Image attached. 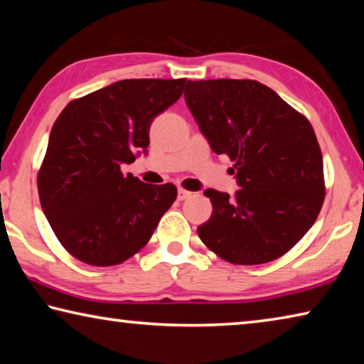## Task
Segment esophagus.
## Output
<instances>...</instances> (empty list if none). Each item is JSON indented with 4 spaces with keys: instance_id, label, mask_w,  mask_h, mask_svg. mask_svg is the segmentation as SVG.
<instances>
[{
    "instance_id": "esophagus-1",
    "label": "esophagus",
    "mask_w": 364,
    "mask_h": 364,
    "mask_svg": "<svg viewBox=\"0 0 364 364\" xmlns=\"http://www.w3.org/2000/svg\"><path fill=\"white\" fill-rule=\"evenodd\" d=\"M191 196V193L189 191H186V189H183V188H180L178 189V200H184V199H188V197Z\"/></svg>"
}]
</instances>
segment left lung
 <instances>
[{"instance_id": "left-lung-1", "label": "left lung", "mask_w": 364, "mask_h": 364, "mask_svg": "<svg viewBox=\"0 0 364 364\" xmlns=\"http://www.w3.org/2000/svg\"><path fill=\"white\" fill-rule=\"evenodd\" d=\"M184 100L215 154L234 162V197L207 189L212 217L200 241L234 264L291 250L324 202L323 156L306 117L255 80H188Z\"/></svg>"}]
</instances>
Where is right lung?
<instances>
[{
	"instance_id": "obj_1",
	"label": "right lung",
	"mask_w": 364,
	"mask_h": 364,
	"mask_svg": "<svg viewBox=\"0 0 364 364\" xmlns=\"http://www.w3.org/2000/svg\"><path fill=\"white\" fill-rule=\"evenodd\" d=\"M184 83L120 80L73 100L54 122L38 171L40 202L59 242L80 262H125L175 202V184H146L120 167L146 152L152 120L180 100Z\"/></svg>"
}]
</instances>
